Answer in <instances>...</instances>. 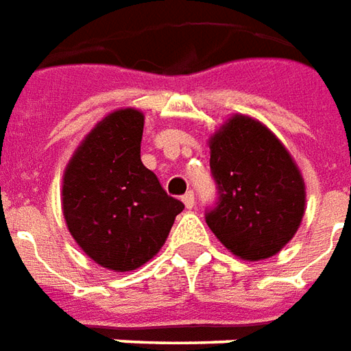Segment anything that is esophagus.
Here are the masks:
<instances>
[{
  "instance_id": "obj_1",
  "label": "esophagus",
  "mask_w": 351,
  "mask_h": 351,
  "mask_svg": "<svg viewBox=\"0 0 351 351\" xmlns=\"http://www.w3.org/2000/svg\"><path fill=\"white\" fill-rule=\"evenodd\" d=\"M181 200H183V204H185V208L191 210V208L195 206V193H193V191H187L185 195L181 196Z\"/></svg>"
}]
</instances>
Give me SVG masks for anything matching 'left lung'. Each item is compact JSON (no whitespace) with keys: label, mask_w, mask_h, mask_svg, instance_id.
<instances>
[{"label":"left lung","mask_w":351,"mask_h":351,"mask_svg":"<svg viewBox=\"0 0 351 351\" xmlns=\"http://www.w3.org/2000/svg\"><path fill=\"white\" fill-rule=\"evenodd\" d=\"M217 185L206 223L219 242L245 261L268 259L295 236L306 191L289 151L265 124L234 115L210 138Z\"/></svg>","instance_id":"1"}]
</instances>
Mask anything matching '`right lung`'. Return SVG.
I'll use <instances>...</instances> for the list:
<instances>
[{
  "label": "right lung",
  "mask_w": 351,
  "mask_h": 351,
  "mask_svg": "<svg viewBox=\"0 0 351 351\" xmlns=\"http://www.w3.org/2000/svg\"><path fill=\"white\" fill-rule=\"evenodd\" d=\"M141 136L143 113L117 109L86 134L64 171L68 230L94 263L115 272L153 259L185 208L143 166Z\"/></svg>",
  "instance_id": "add662e5"
}]
</instances>
